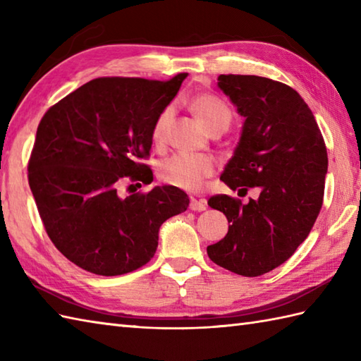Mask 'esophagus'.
Masks as SVG:
<instances>
[{
    "label": "esophagus",
    "mask_w": 361,
    "mask_h": 361,
    "mask_svg": "<svg viewBox=\"0 0 361 361\" xmlns=\"http://www.w3.org/2000/svg\"><path fill=\"white\" fill-rule=\"evenodd\" d=\"M189 208L192 209V211L202 212V211L206 209V200H203V198H200V200H197V198H192V200H190Z\"/></svg>",
    "instance_id": "obj_1"
}]
</instances>
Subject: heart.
I'll list each match as a JSON object with an SVG mask.
<instances>
[{
    "label": "heart",
    "mask_w": 361,
    "mask_h": 361,
    "mask_svg": "<svg viewBox=\"0 0 361 361\" xmlns=\"http://www.w3.org/2000/svg\"><path fill=\"white\" fill-rule=\"evenodd\" d=\"M190 106L209 133L216 130H225L231 124V110L220 97L202 93L190 99ZM175 114L173 105H167L158 113L152 126V141L161 145L166 140L167 128L171 126ZM214 173L212 159L204 155H188L176 153L161 161L158 167V176L166 185L176 189L197 192L204 185V180Z\"/></svg>",
    "instance_id": "obj_1"
}]
</instances>
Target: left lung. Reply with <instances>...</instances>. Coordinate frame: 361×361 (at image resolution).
<instances>
[{"label":"left lung","instance_id":"left-lung-1","mask_svg":"<svg viewBox=\"0 0 361 361\" xmlns=\"http://www.w3.org/2000/svg\"><path fill=\"white\" fill-rule=\"evenodd\" d=\"M219 88L245 118L239 144L220 180L259 198L214 195L208 204L228 219V234L209 245L214 264L255 278L293 255L323 206L327 150L309 105L293 88L259 75L221 74Z\"/></svg>","mask_w":361,"mask_h":361}]
</instances>
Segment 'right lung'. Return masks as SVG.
Listing matches in <instances>:
<instances>
[{
  "label": "right lung",
  "instance_id": "obj_1",
  "mask_svg": "<svg viewBox=\"0 0 361 361\" xmlns=\"http://www.w3.org/2000/svg\"><path fill=\"white\" fill-rule=\"evenodd\" d=\"M186 78L93 79L38 124L29 186L49 239L83 270H137L155 255L159 226L188 209V195L173 186L119 194L124 181L152 183L150 167L141 163L150 155L152 126Z\"/></svg>",
  "mask_w": 361,
  "mask_h": 361
}]
</instances>
